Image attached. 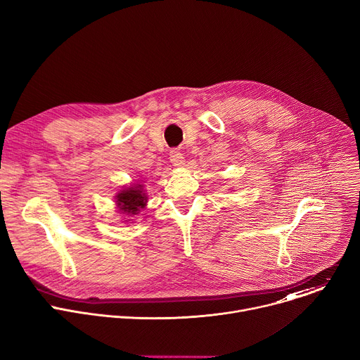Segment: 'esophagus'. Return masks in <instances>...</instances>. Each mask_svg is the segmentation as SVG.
<instances>
[{
    "mask_svg": "<svg viewBox=\"0 0 360 360\" xmlns=\"http://www.w3.org/2000/svg\"><path fill=\"white\" fill-rule=\"evenodd\" d=\"M171 162L174 167H182L185 160H184V153H181L179 150H172L171 152V157H169Z\"/></svg>",
    "mask_w": 360,
    "mask_h": 360,
    "instance_id": "1",
    "label": "esophagus"
}]
</instances>
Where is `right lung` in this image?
Returning <instances> with one entry per match:
<instances>
[{
	"label": "right lung",
	"mask_w": 360,
	"mask_h": 360,
	"mask_svg": "<svg viewBox=\"0 0 360 360\" xmlns=\"http://www.w3.org/2000/svg\"><path fill=\"white\" fill-rule=\"evenodd\" d=\"M117 207L120 208L121 214H127L128 217L136 215L142 208L146 207L148 198L142 191V185H134L129 188L122 189L117 195Z\"/></svg>",
	"instance_id": "add662e5"
}]
</instances>
